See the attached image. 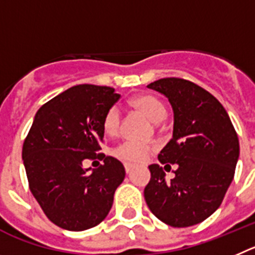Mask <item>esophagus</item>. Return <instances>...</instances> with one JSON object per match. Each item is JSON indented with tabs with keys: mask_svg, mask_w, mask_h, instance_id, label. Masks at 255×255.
Masks as SVG:
<instances>
[{
	"mask_svg": "<svg viewBox=\"0 0 255 255\" xmlns=\"http://www.w3.org/2000/svg\"><path fill=\"white\" fill-rule=\"evenodd\" d=\"M125 169H126V173L130 174V171H132L133 166H130V165H125Z\"/></svg>",
	"mask_w": 255,
	"mask_h": 255,
	"instance_id": "34e87169",
	"label": "esophagus"
}]
</instances>
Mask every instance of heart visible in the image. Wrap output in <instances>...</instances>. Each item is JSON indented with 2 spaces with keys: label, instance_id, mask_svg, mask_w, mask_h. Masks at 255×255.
<instances>
[{
  "label": "heart",
  "instance_id": "1",
  "mask_svg": "<svg viewBox=\"0 0 255 255\" xmlns=\"http://www.w3.org/2000/svg\"><path fill=\"white\" fill-rule=\"evenodd\" d=\"M129 104L134 109L142 112L153 123L162 122L166 117L165 105L157 98L148 95V94L134 96L133 99H130ZM119 128H121V113H119L118 108L113 107L105 114L104 121H103V129L108 136H117ZM148 151H150L148 146L133 141H127L119 144L113 153L117 159L125 162L126 165L132 166V165L141 164L147 159Z\"/></svg>",
  "mask_w": 255,
  "mask_h": 255
}]
</instances>
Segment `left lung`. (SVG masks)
<instances>
[{"label":"left lung","mask_w":255,"mask_h":255,"mask_svg":"<svg viewBox=\"0 0 255 255\" xmlns=\"http://www.w3.org/2000/svg\"><path fill=\"white\" fill-rule=\"evenodd\" d=\"M148 89L166 96L174 113L173 137L151 164L144 199L160 221L188 228L205 221L221 205L239 160V139L221 103L193 82L160 79ZM177 165L166 182L165 168Z\"/></svg>","instance_id":"1"}]
</instances>
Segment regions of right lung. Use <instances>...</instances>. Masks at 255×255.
Instances as JSON below:
<instances>
[{"label": "right lung", "mask_w": 255, "mask_h": 255, "mask_svg": "<svg viewBox=\"0 0 255 255\" xmlns=\"http://www.w3.org/2000/svg\"><path fill=\"white\" fill-rule=\"evenodd\" d=\"M121 98L113 88L77 85L40 107L22 146L29 187L45 216L59 228L84 231L99 225L125 180L122 162L98 153L103 121ZM103 159L90 173L82 162Z\"/></svg>", "instance_id": "1"}]
</instances>
